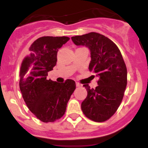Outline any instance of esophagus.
Wrapping results in <instances>:
<instances>
[{
	"label": "esophagus",
	"mask_w": 148,
	"mask_h": 148,
	"mask_svg": "<svg viewBox=\"0 0 148 148\" xmlns=\"http://www.w3.org/2000/svg\"><path fill=\"white\" fill-rule=\"evenodd\" d=\"M76 87H82V85L79 84V83H77V82L76 83Z\"/></svg>",
	"instance_id": "esophagus-1"
}]
</instances>
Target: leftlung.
<instances>
[{
	"instance_id": "8db88e82",
	"label": "left lung",
	"mask_w": 148,
	"mask_h": 148,
	"mask_svg": "<svg viewBox=\"0 0 148 148\" xmlns=\"http://www.w3.org/2000/svg\"><path fill=\"white\" fill-rule=\"evenodd\" d=\"M72 40L76 46L89 49V69L99 77L95 89L84 85L88 95L81 103V110L93 121H106L118 108L127 86V67L121 53L110 39L97 33L72 37Z\"/></svg>"
}]
</instances>
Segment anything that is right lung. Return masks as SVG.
<instances>
[{
	"mask_svg": "<svg viewBox=\"0 0 148 148\" xmlns=\"http://www.w3.org/2000/svg\"><path fill=\"white\" fill-rule=\"evenodd\" d=\"M69 40L68 37H40L32 44L30 54L22 62L20 90L30 111L44 123L56 121L64 114L76 88L72 79L60 84L47 79L56 64L58 49Z\"/></svg>",
	"mask_w": 148,
	"mask_h": 148,
	"instance_id": "right-lung-1",
	"label": "right lung"
}]
</instances>
